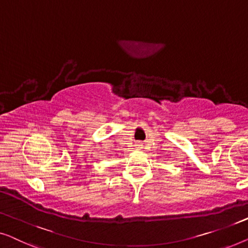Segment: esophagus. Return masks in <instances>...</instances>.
<instances>
[{
	"label": "esophagus",
	"mask_w": 248,
	"mask_h": 248,
	"mask_svg": "<svg viewBox=\"0 0 248 248\" xmlns=\"http://www.w3.org/2000/svg\"><path fill=\"white\" fill-rule=\"evenodd\" d=\"M138 146H141V145H138Z\"/></svg>",
	"instance_id": "1"
}]
</instances>
